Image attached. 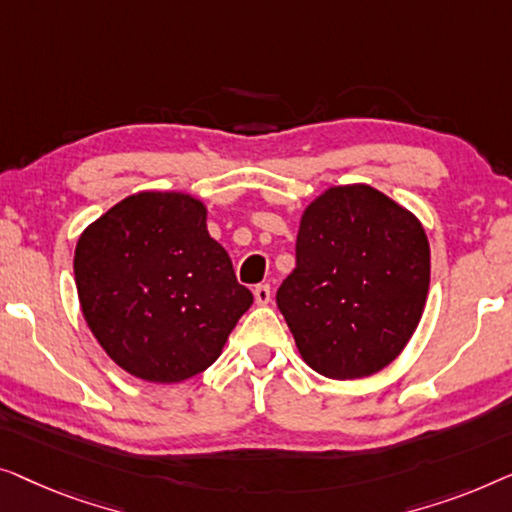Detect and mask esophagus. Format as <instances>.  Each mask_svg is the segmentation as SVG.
<instances>
[{
	"label": "esophagus",
	"mask_w": 512,
	"mask_h": 512,
	"mask_svg": "<svg viewBox=\"0 0 512 512\" xmlns=\"http://www.w3.org/2000/svg\"><path fill=\"white\" fill-rule=\"evenodd\" d=\"M255 301L259 306H266L271 301V287L269 285H257L255 287Z\"/></svg>",
	"instance_id": "obj_1"
}]
</instances>
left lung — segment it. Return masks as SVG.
Returning a JSON list of instances; mask_svg holds the SVG:
<instances>
[{
  "label": "left lung",
  "mask_w": 512,
  "mask_h": 512,
  "mask_svg": "<svg viewBox=\"0 0 512 512\" xmlns=\"http://www.w3.org/2000/svg\"><path fill=\"white\" fill-rule=\"evenodd\" d=\"M429 241L371 185L331 187L304 211L297 266L276 292L304 362L336 380L385 369L422 318Z\"/></svg>",
  "instance_id": "obj_1"
}]
</instances>
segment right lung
Masks as SVG:
<instances>
[{
    "label": "right lung",
    "instance_id": "right-lung-1",
    "mask_svg": "<svg viewBox=\"0 0 512 512\" xmlns=\"http://www.w3.org/2000/svg\"><path fill=\"white\" fill-rule=\"evenodd\" d=\"M76 290L99 345L150 383H181L218 359L253 304L232 259L181 192L122 199L78 239Z\"/></svg>",
    "mask_w": 512,
    "mask_h": 512
}]
</instances>
